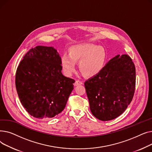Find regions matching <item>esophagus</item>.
<instances>
[{
    "mask_svg": "<svg viewBox=\"0 0 152 152\" xmlns=\"http://www.w3.org/2000/svg\"><path fill=\"white\" fill-rule=\"evenodd\" d=\"M83 84V82L81 80H79V79H77V80L76 81L75 83V86H78V85H81V84Z\"/></svg>",
    "mask_w": 152,
    "mask_h": 152,
    "instance_id": "obj_1",
    "label": "esophagus"
}]
</instances>
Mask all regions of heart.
Wrapping results in <instances>:
<instances>
[{"label": "heart", "instance_id": "obj_1", "mask_svg": "<svg viewBox=\"0 0 152 152\" xmlns=\"http://www.w3.org/2000/svg\"><path fill=\"white\" fill-rule=\"evenodd\" d=\"M107 58V52L102 47L93 44H79L71 46L68 55L61 57V65L66 75L76 69V63L79 62V69L86 76L97 75L104 68Z\"/></svg>", "mask_w": 152, "mask_h": 152}]
</instances>
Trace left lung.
I'll use <instances>...</instances> for the list:
<instances>
[{
    "label": "left lung",
    "instance_id": "obj_1",
    "mask_svg": "<svg viewBox=\"0 0 152 152\" xmlns=\"http://www.w3.org/2000/svg\"><path fill=\"white\" fill-rule=\"evenodd\" d=\"M84 86L92 115L101 121L112 120L124 112L133 99L134 64L127 55H118Z\"/></svg>",
    "mask_w": 152,
    "mask_h": 152
}]
</instances>
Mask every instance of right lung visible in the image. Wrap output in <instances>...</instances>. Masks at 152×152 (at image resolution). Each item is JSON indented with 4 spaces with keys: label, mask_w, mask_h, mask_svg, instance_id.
Here are the masks:
<instances>
[{
    "label": "right lung",
    "mask_w": 152,
    "mask_h": 152,
    "mask_svg": "<svg viewBox=\"0 0 152 152\" xmlns=\"http://www.w3.org/2000/svg\"><path fill=\"white\" fill-rule=\"evenodd\" d=\"M61 58L52 47L31 49L17 68L15 86L22 105L38 119L51 118L65 108L75 81L61 73Z\"/></svg>",
    "instance_id": "1"
}]
</instances>
